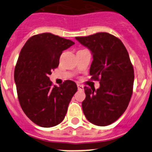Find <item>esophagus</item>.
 Here are the masks:
<instances>
[{"label":"esophagus","instance_id":"obj_1","mask_svg":"<svg viewBox=\"0 0 152 152\" xmlns=\"http://www.w3.org/2000/svg\"><path fill=\"white\" fill-rule=\"evenodd\" d=\"M77 88H78L79 90H83L84 87L82 86V85H80V84H77Z\"/></svg>","mask_w":152,"mask_h":152}]
</instances>
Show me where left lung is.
Wrapping results in <instances>:
<instances>
[{
	"instance_id": "obj_1",
	"label": "left lung",
	"mask_w": 152,
	"mask_h": 152,
	"mask_svg": "<svg viewBox=\"0 0 152 152\" xmlns=\"http://www.w3.org/2000/svg\"><path fill=\"white\" fill-rule=\"evenodd\" d=\"M76 39L91 51L90 74L100 81L97 90L84 87V115L95 125H110L124 113L132 95L134 75L129 54L121 41L109 33Z\"/></svg>"
}]
</instances>
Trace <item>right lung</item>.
<instances>
[{"instance_id":"right-lung-1","label":"right lung","mask_w":152,"mask_h":152,"mask_svg":"<svg viewBox=\"0 0 152 152\" xmlns=\"http://www.w3.org/2000/svg\"><path fill=\"white\" fill-rule=\"evenodd\" d=\"M74 44L58 35L42 33L31 37L21 48L15 69L18 97L24 113L40 127L60 124L77 91L73 81L66 80L56 86L48 77L58 67L62 52Z\"/></svg>"}]
</instances>
